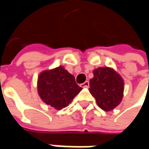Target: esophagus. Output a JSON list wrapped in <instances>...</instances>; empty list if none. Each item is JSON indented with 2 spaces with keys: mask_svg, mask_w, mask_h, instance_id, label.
Returning a JSON list of instances; mask_svg holds the SVG:
<instances>
[{
  "mask_svg": "<svg viewBox=\"0 0 149 149\" xmlns=\"http://www.w3.org/2000/svg\"><path fill=\"white\" fill-rule=\"evenodd\" d=\"M89 81H85V82H84L83 84H80V87H83V88H88V87H89Z\"/></svg>",
  "mask_w": 149,
  "mask_h": 149,
  "instance_id": "esophagus-1",
  "label": "esophagus"
}]
</instances>
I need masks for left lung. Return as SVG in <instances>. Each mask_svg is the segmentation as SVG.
Listing matches in <instances>:
<instances>
[{
	"instance_id": "8db88e82",
	"label": "left lung",
	"mask_w": 149,
	"mask_h": 149,
	"mask_svg": "<svg viewBox=\"0 0 149 149\" xmlns=\"http://www.w3.org/2000/svg\"><path fill=\"white\" fill-rule=\"evenodd\" d=\"M94 78L89 81V92L95 97L97 104L104 111L113 109L123 98V80L111 68H98Z\"/></svg>"
}]
</instances>
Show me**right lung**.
Wrapping results in <instances>:
<instances>
[{
  "label": "right lung",
  "mask_w": 149,
  "mask_h": 149,
  "mask_svg": "<svg viewBox=\"0 0 149 149\" xmlns=\"http://www.w3.org/2000/svg\"><path fill=\"white\" fill-rule=\"evenodd\" d=\"M82 89L64 67L45 70L38 78V94L46 104L60 110L71 103Z\"/></svg>",
  "instance_id": "add662e5"
}]
</instances>
